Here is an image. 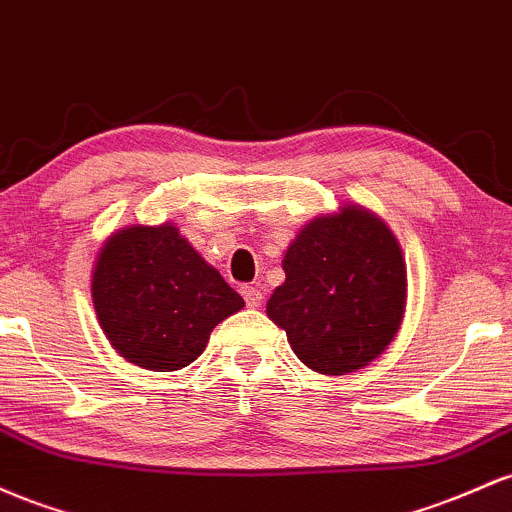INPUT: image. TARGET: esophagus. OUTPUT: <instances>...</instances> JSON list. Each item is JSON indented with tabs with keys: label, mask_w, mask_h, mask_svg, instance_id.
I'll use <instances>...</instances> for the list:
<instances>
[{
	"label": "esophagus",
	"mask_w": 512,
	"mask_h": 512,
	"mask_svg": "<svg viewBox=\"0 0 512 512\" xmlns=\"http://www.w3.org/2000/svg\"><path fill=\"white\" fill-rule=\"evenodd\" d=\"M241 295H244V300H246V304H249V307H261V304H263L261 287L244 285V287H241Z\"/></svg>",
	"instance_id": "esophagus-1"
}]
</instances>
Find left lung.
Returning a JSON list of instances; mask_svg holds the SVG:
<instances>
[{
    "instance_id": "obj_1",
    "label": "left lung",
    "mask_w": 512,
    "mask_h": 512,
    "mask_svg": "<svg viewBox=\"0 0 512 512\" xmlns=\"http://www.w3.org/2000/svg\"><path fill=\"white\" fill-rule=\"evenodd\" d=\"M283 271L266 314L309 370L326 377L363 370L399 333L406 263L377 212L341 203L309 220L287 246Z\"/></svg>"
}]
</instances>
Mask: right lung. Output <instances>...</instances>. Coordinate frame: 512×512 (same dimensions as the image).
Wrapping results in <instances>:
<instances>
[{"label":"right lung","mask_w":512,"mask_h":512,"mask_svg":"<svg viewBox=\"0 0 512 512\" xmlns=\"http://www.w3.org/2000/svg\"><path fill=\"white\" fill-rule=\"evenodd\" d=\"M91 300L120 358L152 372L191 365L212 329L244 307L174 222L125 225L103 241Z\"/></svg>","instance_id":"obj_1"}]
</instances>
